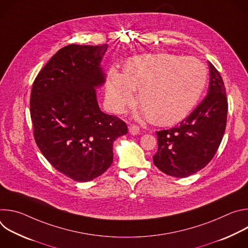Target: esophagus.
<instances>
[{"label": "esophagus", "mask_w": 248, "mask_h": 248, "mask_svg": "<svg viewBox=\"0 0 248 248\" xmlns=\"http://www.w3.org/2000/svg\"><path fill=\"white\" fill-rule=\"evenodd\" d=\"M128 130H129V133L131 134V135H137L138 133H139V127L137 126V125H130L129 126V128H128Z\"/></svg>", "instance_id": "34e87169"}]
</instances>
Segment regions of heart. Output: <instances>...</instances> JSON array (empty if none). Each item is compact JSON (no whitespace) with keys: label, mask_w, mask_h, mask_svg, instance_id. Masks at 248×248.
<instances>
[{"label":"heart","mask_w":248,"mask_h":248,"mask_svg":"<svg viewBox=\"0 0 248 248\" xmlns=\"http://www.w3.org/2000/svg\"><path fill=\"white\" fill-rule=\"evenodd\" d=\"M207 80L204 63L194 57L148 54L129 59L124 73L112 67L107 76V101L121 113L126 105L138 102L154 124L172 125L185 120L195 108Z\"/></svg>","instance_id":"1"}]
</instances>
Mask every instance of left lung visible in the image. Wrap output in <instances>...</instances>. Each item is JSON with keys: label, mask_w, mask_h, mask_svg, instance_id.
I'll return each mask as SVG.
<instances>
[{"label": "left lung", "mask_w": 248, "mask_h": 248, "mask_svg": "<svg viewBox=\"0 0 248 248\" xmlns=\"http://www.w3.org/2000/svg\"><path fill=\"white\" fill-rule=\"evenodd\" d=\"M210 82L204 100L180 125L157 131L154 165L163 172L186 178L203 169L216 154L226 129L228 101L222 77L208 62Z\"/></svg>", "instance_id": "1"}]
</instances>
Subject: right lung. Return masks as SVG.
I'll list each match as a JSON object with an SVG mask.
<instances>
[{
  "instance_id": "add662e5",
  "label": "right lung",
  "mask_w": 248,
  "mask_h": 248,
  "mask_svg": "<svg viewBox=\"0 0 248 248\" xmlns=\"http://www.w3.org/2000/svg\"><path fill=\"white\" fill-rule=\"evenodd\" d=\"M108 44H72L59 50L32 86L34 138L60 172L79 183L101 175L113 163L114 142L127 133L125 123L103 113L96 89L105 83L101 66Z\"/></svg>"
}]
</instances>
